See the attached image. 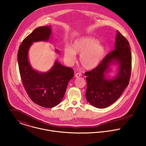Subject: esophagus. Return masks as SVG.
Instances as JSON below:
<instances>
[{
    "instance_id": "esophagus-1",
    "label": "esophagus",
    "mask_w": 146,
    "mask_h": 146,
    "mask_svg": "<svg viewBox=\"0 0 146 146\" xmlns=\"http://www.w3.org/2000/svg\"><path fill=\"white\" fill-rule=\"evenodd\" d=\"M81 76H82V74L81 73H78V72L75 74V78H79V77H80Z\"/></svg>"
}]
</instances>
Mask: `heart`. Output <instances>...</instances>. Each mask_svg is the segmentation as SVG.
I'll list each match as a JSON object with an SVG mask.
<instances>
[{
	"mask_svg": "<svg viewBox=\"0 0 146 146\" xmlns=\"http://www.w3.org/2000/svg\"><path fill=\"white\" fill-rule=\"evenodd\" d=\"M106 53L104 45L90 36H83L76 39L71 48L64 49V56L70 63L74 62L76 55L79 54V62L84 68L90 70L97 67L102 61Z\"/></svg>",
	"mask_w": 146,
	"mask_h": 146,
	"instance_id": "heart-1",
	"label": "heart"
}]
</instances>
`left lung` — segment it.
Listing matches in <instances>:
<instances>
[{
    "mask_svg": "<svg viewBox=\"0 0 146 146\" xmlns=\"http://www.w3.org/2000/svg\"><path fill=\"white\" fill-rule=\"evenodd\" d=\"M114 50L109 53L100 64L85 73L87 87L86 98L95 107L104 108L116 101L127 86L131 70V54L129 43L117 31ZM116 64L118 73L112 79H108L109 66Z\"/></svg>",
    "mask_w": 146,
    "mask_h": 146,
    "instance_id": "1",
    "label": "left lung"
}]
</instances>
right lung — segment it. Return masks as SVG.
Masks as SVG:
<instances>
[{"label": "right lung", "instance_id": "add662e5", "mask_svg": "<svg viewBox=\"0 0 146 146\" xmlns=\"http://www.w3.org/2000/svg\"><path fill=\"white\" fill-rule=\"evenodd\" d=\"M51 34L50 25L35 29L22 41L17 54L21 80L29 97L45 108H52L61 102L74 74L71 68L63 66L57 60L46 72H39L31 67L28 58L30 46L34 42L48 41ZM56 51L60 52L57 49Z\"/></svg>", "mask_w": 146, "mask_h": 146}]
</instances>
